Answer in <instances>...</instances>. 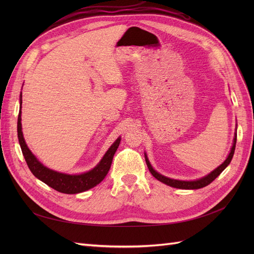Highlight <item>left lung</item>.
Returning <instances> with one entry per match:
<instances>
[{
  "mask_svg": "<svg viewBox=\"0 0 254 254\" xmlns=\"http://www.w3.org/2000/svg\"><path fill=\"white\" fill-rule=\"evenodd\" d=\"M235 145H236V133H235V136H234V142H233V146H232V148H231V152L229 153V156L226 159L225 162L222 163L220 166H218L216 170H214L211 174L203 177V178H201V179L195 180V181H180V180H174V179H171V178H167V177H164L162 175H160L159 173H157L155 170H153V168L150 165V163H149L147 157H146V156H145V160H146V164H147V167H148L149 172L159 181L163 182V183L167 184V186H170V187L176 188V189L197 190V189H201V188H204L206 186H209V184L212 181H214L215 179H216L217 177L222 173V171H224L225 168L230 164V162H231V160L233 158V155H234Z\"/></svg>",
  "mask_w": 254,
  "mask_h": 254,
  "instance_id": "8db88e82",
  "label": "left lung"
}]
</instances>
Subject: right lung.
I'll use <instances>...</instances> for the list:
<instances>
[{
  "instance_id": "right-lung-1",
  "label": "right lung",
  "mask_w": 254,
  "mask_h": 254,
  "mask_svg": "<svg viewBox=\"0 0 254 254\" xmlns=\"http://www.w3.org/2000/svg\"><path fill=\"white\" fill-rule=\"evenodd\" d=\"M22 101V94H21ZM22 103V102H21ZM18 137L19 143L22 149V153L24 156V159L27 163V166L38 179L48 184L52 189L56 190L60 193L64 194H77L81 191L88 190L92 188H94L99 182H102L106 175L108 174L110 166L112 163V159L115 151H117L121 139H119L113 143V145L105 153L104 158L101 162L96 165L93 170H91L88 173L81 175H65L52 171L50 168L43 166L39 161L36 159L25 144L24 137L22 133V126H21V111L19 112L18 117Z\"/></svg>"
}]
</instances>
